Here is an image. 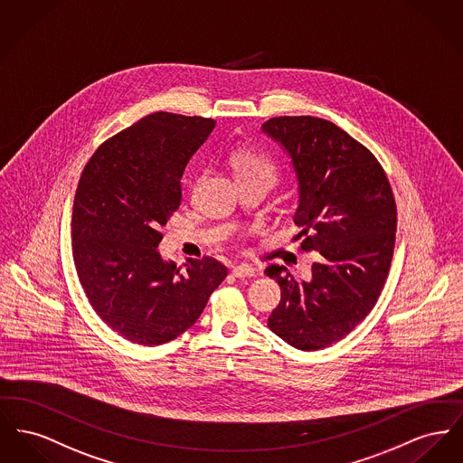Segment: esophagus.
<instances>
[{
    "mask_svg": "<svg viewBox=\"0 0 463 463\" xmlns=\"http://www.w3.org/2000/svg\"><path fill=\"white\" fill-rule=\"evenodd\" d=\"M232 274H234L236 278H250V276L255 274V269H253L250 264H240V266H236V268L232 269Z\"/></svg>",
    "mask_w": 463,
    "mask_h": 463,
    "instance_id": "esophagus-1",
    "label": "esophagus"
}]
</instances>
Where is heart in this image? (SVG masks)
<instances>
[{"label":"heart","mask_w":463,"mask_h":463,"mask_svg":"<svg viewBox=\"0 0 463 463\" xmlns=\"http://www.w3.org/2000/svg\"><path fill=\"white\" fill-rule=\"evenodd\" d=\"M231 165L238 176V180L246 178H262L269 184H274L278 178V164L269 156L250 150L238 148L231 154Z\"/></svg>","instance_id":"1"}]
</instances>
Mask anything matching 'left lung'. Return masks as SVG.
Returning <instances> with one entry per match:
<instances>
[{"mask_svg": "<svg viewBox=\"0 0 463 463\" xmlns=\"http://www.w3.org/2000/svg\"><path fill=\"white\" fill-rule=\"evenodd\" d=\"M262 129L287 148L298 173L300 250L320 253L309 281L283 266L266 269L281 288L268 326L294 348L322 350L348 335L380 298L395 246V197L374 154L335 124L272 117Z\"/></svg>", "mask_w": 463, "mask_h": 463, "instance_id": "8db88e82", "label": "left lung"}]
</instances>
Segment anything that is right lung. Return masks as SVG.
I'll return each instance as SVG.
<instances>
[{
  "label": "right lung",
  "instance_id": "1",
  "mask_svg": "<svg viewBox=\"0 0 463 463\" xmlns=\"http://www.w3.org/2000/svg\"><path fill=\"white\" fill-rule=\"evenodd\" d=\"M217 120L156 111L109 137L83 167L71 248L83 292L124 339L159 346L201 317L227 268L203 257L180 271L156 250L180 208L182 176Z\"/></svg>",
  "mask_w": 463,
  "mask_h": 463
}]
</instances>
